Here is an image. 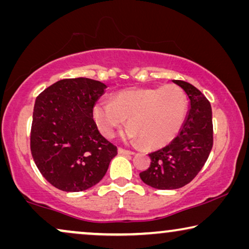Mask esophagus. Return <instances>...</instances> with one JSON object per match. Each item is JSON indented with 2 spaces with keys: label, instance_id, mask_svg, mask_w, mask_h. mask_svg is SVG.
Masks as SVG:
<instances>
[{
  "label": "esophagus",
  "instance_id": "34e87169",
  "mask_svg": "<svg viewBox=\"0 0 249 249\" xmlns=\"http://www.w3.org/2000/svg\"><path fill=\"white\" fill-rule=\"evenodd\" d=\"M118 152H119V154H122V155H134L135 154L132 151H128V149H124L121 147L118 149Z\"/></svg>",
  "mask_w": 249,
  "mask_h": 249
}]
</instances>
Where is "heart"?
Segmentation results:
<instances>
[{
	"mask_svg": "<svg viewBox=\"0 0 249 249\" xmlns=\"http://www.w3.org/2000/svg\"><path fill=\"white\" fill-rule=\"evenodd\" d=\"M187 100L175 85L121 90L112 102H97L93 119L105 137H113L128 118L129 127L121 134L124 142H142L146 148L168 145L185 120Z\"/></svg>",
	"mask_w": 249,
	"mask_h": 249,
	"instance_id": "heart-1",
	"label": "heart"
}]
</instances>
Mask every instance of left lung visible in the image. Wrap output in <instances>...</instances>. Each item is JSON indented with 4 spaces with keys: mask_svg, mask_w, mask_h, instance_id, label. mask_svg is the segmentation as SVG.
I'll return each instance as SVG.
<instances>
[{
    "mask_svg": "<svg viewBox=\"0 0 249 249\" xmlns=\"http://www.w3.org/2000/svg\"><path fill=\"white\" fill-rule=\"evenodd\" d=\"M172 81L188 96V112L178 136L165 147L149 153L151 165L139 173L142 182L161 190L178 189L192 181L205 164L213 146L210 102L192 84Z\"/></svg>",
    "mask_w": 249,
    "mask_h": 249,
    "instance_id": "obj_1",
    "label": "left lung"
}]
</instances>
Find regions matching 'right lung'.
<instances>
[{
  "instance_id": "obj_1",
  "label": "right lung",
  "mask_w": 249,
  "mask_h": 249,
  "mask_svg": "<svg viewBox=\"0 0 249 249\" xmlns=\"http://www.w3.org/2000/svg\"><path fill=\"white\" fill-rule=\"evenodd\" d=\"M107 85L89 78L56 81L37 96L30 149L42 176L63 192H83L103 179L118 149L98 131L93 107Z\"/></svg>"
}]
</instances>
